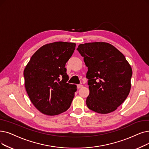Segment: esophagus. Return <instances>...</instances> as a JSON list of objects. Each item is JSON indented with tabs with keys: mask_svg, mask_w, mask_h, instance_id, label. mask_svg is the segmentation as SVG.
<instances>
[{
	"mask_svg": "<svg viewBox=\"0 0 149 149\" xmlns=\"http://www.w3.org/2000/svg\"><path fill=\"white\" fill-rule=\"evenodd\" d=\"M82 87H83V85H77V88L78 89H80Z\"/></svg>",
	"mask_w": 149,
	"mask_h": 149,
	"instance_id": "34e87169",
	"label": "esophagus"
}]
</instances>
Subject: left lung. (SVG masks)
<instances>
[{
    "label": "left lung",
    "mask_w": 149,
    "mask_h": 149,
    "mask_svg": "<svg viewBox=\"0 0 149 149\" xmlns=\"http://www.w3.org/2000/svg\"><path fill=\"white\" fill-rule=\"evenodd\" d=\"M77 50L88 67L87 107L100 114L115 111L131 88L132 69L125 56L111 44L103 42L81 44Z\"/></svg>",
    "instance_id": "8db88e82"
}]
</instances>
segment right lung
<instances>
[{"label": "right lung", "mask_w": 149, "mask_h": 149, "mask_svg": "<svg viewBox=\"0 0 149 149\" xmlns=\"http://www.w3.org/2000/svg\"><path fill=\"white\" fill-rule=\"evenodd\" d=\"M75 43L55 42L44 45L32 55L24 71L25 89L33 105L49 116L61 114L70 107L77 86L67 83L66 63Z\"/></svg>", "instance_id": "right-lung-1"}]
</instances>
